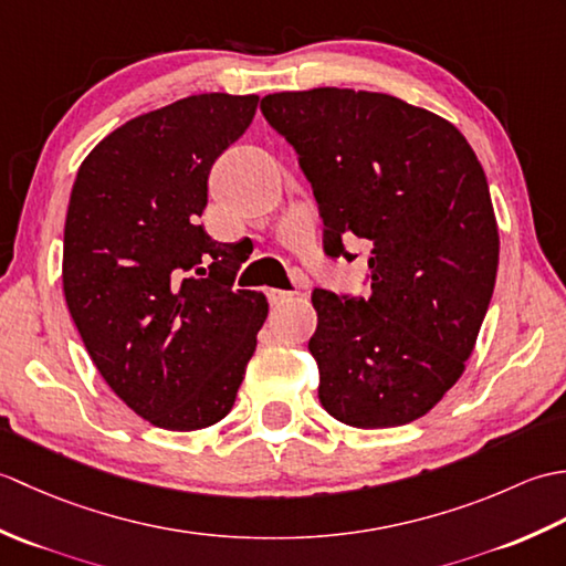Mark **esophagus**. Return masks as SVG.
I'll return each mask as SVG.
<instances>
[{
	"label": "esophagus",
	"instance_id": "obj_1",
	"mask_svg": "<svg viewBox=\"0 0 566 566\" xmlns=\"http://www.w3.org/2000/svg\"><path fill=\"white\" fill-rule=\"evenodd\" d=\"M268 298L272 306H280L284 302H292L294 298V292H284V290H268Z\"/></svg>",
	"mask_w": 566,
	"mask_h": 566
}]
</instances>
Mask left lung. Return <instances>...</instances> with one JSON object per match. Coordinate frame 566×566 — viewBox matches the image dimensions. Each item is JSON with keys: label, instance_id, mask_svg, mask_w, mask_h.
Wrapping results in <instances>:
<instances>
[{"label": "left lung", "instance_id": "8db88e82", "mask_svg": "<svg viewBox=\"0 0 566 566\" xmlns=\"http://www.w3.org/2000/svg\"><path fill=\"white\" fill-rule=\"evenodd\" d=\"M260 109L298 155L326 255L350 262L357 240L369 250V296H311L321 406L353 428L411 423L462 377L494 294L482 165L450 122L391 94L280 92Z\"/></svg>", "mask_w": 566, "mask_h": 566}]
</instances>
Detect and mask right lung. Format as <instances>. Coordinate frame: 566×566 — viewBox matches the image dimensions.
<instances>
[{"instance_id": "add662e5", "label": "right lung", "mask_w": 566, "mask_h": 566, "mask_svg": "<svg viewBox=\"0 0 566 566\" xmlns=\"http://www.w3.org/2000/svg\"><path fill=\"white\" fill-rule=\"evenodd\" d=\"M258 102L211 92L130 118L72 185L70 316L118 399L165 430L209 428L231 411L268 318L264 294L233 290L240 245L199 223L211 165Z\"/></svg>"}]
</instances>
